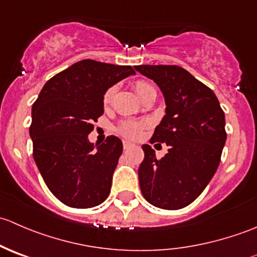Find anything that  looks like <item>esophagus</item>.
<instances>
[{
  "mask_svg": "<svg viewBox=\"0 0 257 257\" xmlns=\"http://www.w3.org/2000/svg\"><path fill=\"white\" fill-rule=\"evenodd\" d=\"M123 147H124V149H129L131 147H133V144H132L131 142H128V141H124L123 142Z\"/></svg>",
  "mask_w": 257,
  "mask_h": 257,
  "instance_id": "1",
  "label": "esophagus"
}]
</instances>
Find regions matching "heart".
I'll list each match as a JSON object with an SVG mask.
<instances>
[{
  "instance_id": "obj_1",
  "label": "heart",
  "mask_w": 257,
  "mask_h": 257,
  "mask_svg": "<svg viewBox=\"0 0 257 257\" xmlns=\"http://www.w3.org/2000/svg\"><path fill=\"white\" fill-rule=\"evenodd\" d=\"M134 89H136L137 94L139 97H143L145 93L150 89H154L152 84L149 83L144 82V80H138V82L134 83ZM114 94H115V87H110L109 89L105 90V93L103 94V107L108 108L113 102V98ZM147 124L144 121H134V120H125L119 125L118 131L121 136L126 137V138H131V139H137L142 136L143 133V129L145 128Z\"/></svg>"
}]
</instances>
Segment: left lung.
<instances>
[{"mask_svg": "<svg viewBox=\"0 0 257 257\" xmlns=\"http://www.w3.org/2000/svg\"><path fill=\"white\" fill-rule=\"evenodd\" d=\"M136 69L157 83L167 104L150 143L169 147L162 159L150 145L142 147V194L157 208H185L203 193L220 164L226 142L224 110L215 93L181 67L147 64Z\"/></svg>", "mask_w": 257, "mask_h": 257, "instance_id": "obj_1", "label": "left lung"}]
</instances>
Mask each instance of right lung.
Listing matches in <instances>:
<instances>
[{"label":"right lung","mask_w":257,"mask_h":257,"mask_svg":"<svg viewBox=\"0 0 257 257\" xmlns=\"http://www.w3.org/2000/svg\"><path fill=\"white\" fill-rule=\"evenodd\" d=\"M132 74L131 66L83 59L52 77L33 103V158L51 193L67 206L93 208L109 195L123 144L109 136L95 148L88 134L104 112L105 90Z\"/></svg>","instance_id":"add662e5"}]
</instances>
